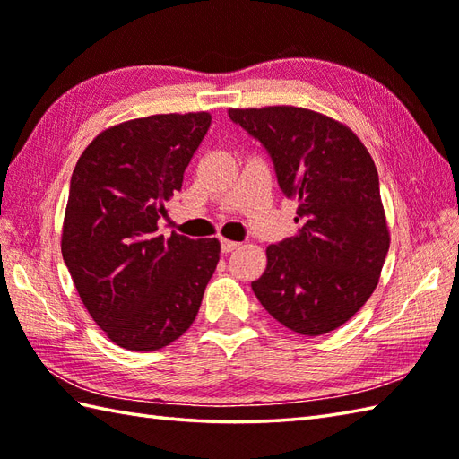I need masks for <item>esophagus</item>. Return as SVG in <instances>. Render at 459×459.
<instances>
[{
  "label": "esophagus",
  "instance_id": "34e87169",
  "mask_svg": "<svg viewBox=\"0 0 459 459\" xmlns=\"http://www.w3.org/2000/svg\"><path fill=\"white\" fill-rule=\"evenodd\" d=\"M240 248V242H235V240H227L222 238L221 240V250L224 252V255H230V252H235Z\"/></svg>",
  "mask_w": 459,
  "mask_h": 459
}]
</instances>
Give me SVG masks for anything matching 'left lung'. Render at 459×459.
<instances>
[{
  "label": "left lung",
  "mask_w": 459,
  "mask_h": 459,
  "mask_svg": "<svg viewBox=\"0 0 459 459\" xmlns=\"http://www.w3.org/2000/svg\"><path fill=\"white\" fill-rule=\"evenodd\" d=\"M229 116L262 143L280 189L298 201V232L266 248L252 290L288 329L329 333L365 306L391 245L375 161L347 126L314 110L266 106Z\"/></svg>",
  "instance_id": "1"
}]
</instances>
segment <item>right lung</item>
<instances>
[{"instance_id":"add662e5","label":"right lung","mask_w":459,"mask_h":459,"mask_svg":"<svg viewBox=\"0 0 459 459\" xmlns=\"http://www.w3.org/2000/svg\"><path fill=\"white\" fill-rule=\"evenodd\" d=\"M209 126V112L130 120L96 135L76 161L63 260L96 325L124 349L179 339L217 268V238L158 232Z\"/></svg>"}]
</instances>
